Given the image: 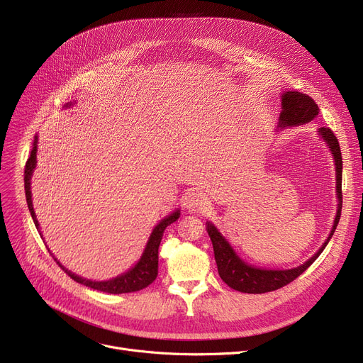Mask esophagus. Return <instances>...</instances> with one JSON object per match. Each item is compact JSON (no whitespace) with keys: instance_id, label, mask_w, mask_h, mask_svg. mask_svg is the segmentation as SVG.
Instances as JSON below:
<instances>
[{"instance_id":"34e87169","label":"esophagus","mask_w":363,"mask_h":363,"mask_svg":"<svg viewBox=\"0 0 363 363\" xmlns=\"http://www.w3.org/2000/svg\"><path fill=\"white\" fill-rule=\"evenodd\" d=\"M184 204H185V207L188 208L189 212H201L203 208L206 207V204H207V199H206V196L203 194V193H200V191H191V193H188L186 196H185V200H184Z\"/></svg>"}]
</instances>
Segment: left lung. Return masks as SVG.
<instances>
[{"label": "left lung", "mask_w": 363, "mask_h": 363, "mask_svg": "<svg viewBox=\"0 0 363 363\" xmlns=\"http://www.w3.org/2000/svg\"><path fill=\"white\" fill-rule=\"evenodd\" d=\"M282 111L279 114V122L278 128H287V126H298L303 123H308L313 121L318 113L319 107L318 104L306 94H301L297 91H289L284 92L282 97ZM319 137L328 144V148L331 150L334 162H335V186H337V215L334 219L333 230L327 238V241L322 244L320 249L303 264L297 266L293 269H284V271H275V269H262L255 268L252 264H247L244 260H241L231 244L228 242L222 234L218 231V228L212 222H206V230L208 237L212 240L213 244V252H215V260L218 264V272L222 281L230 285L231 289L241 291V293H249V294H262L268 291H275L278 289H282L284 285L290 284L297 277H300L304 271H306L309 266L319 257V255L325 249L328 241L334 235L335 228L338 225L340 216H341V207H342V193H341V175H342V159H341V150L337 137L330 128L322 126L318 129Z\"/></svg>", "instance_id": "left-lung-1"}]
</instances>
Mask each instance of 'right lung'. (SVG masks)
<instances>
[{
  "instance_id": "add662e5",
  "label": "right lung",
  "mask_w": 363,
  "mask_h": 363,
  "mask_svg": "<svg viewBox=\"0 0 363 363\" xmlns=\"http://www.w3.org/2000/svg\"><path fill=\"white\" fill-rule=\"evenodd\" d=\"M69 106H72V104L67 103L66 107H69ZM36 151H38V137H35V140H33L30 156L25 166V193H26V201H28L30 216L33 219L36 230L40 231V223H38V220H36V215H35L33 204H32V191H30V178H32V174H33L35 166H36ZM179 215H181L179 211H177L174 213H170L169 216H166L164 219H162L156 225L155 230H152V233L148 238V242L145 245V250H144L141 259L138 260V263L133 266V268H130L128 272H125L116 278H113V279H108V281L85 279V278H81L78 275L72 274L70 271H67L57 259H54V260L73 281L79 282L82 285H86V287H89V289L103 291V293H110V294H123V293L140 291V290L148 287V285L156 279L157 269H159V245H160L163 233L166 230V226L178 220ZM41 237H43V234H41Z\"/></svg>"
}]
</instances>
